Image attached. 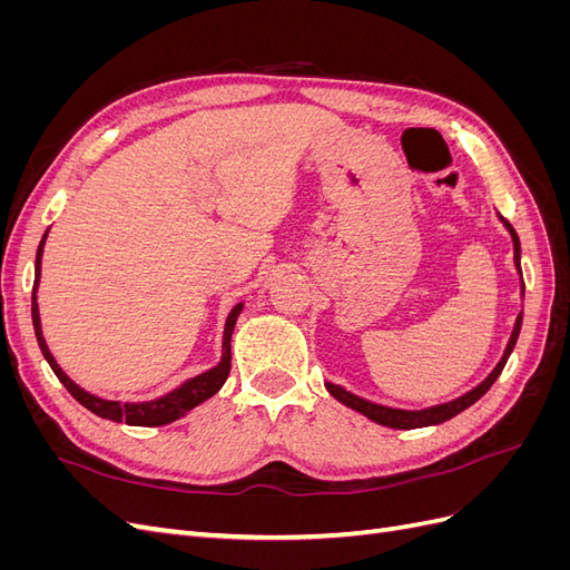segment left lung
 Listing matches in <instances>:
<instances>
[{
    "label": "left lung",
    "mask_w": 570,
    "mask_h": 570,
    "mask_svg": "<svg viewBox=\"0 0 570 570\" xmlns=\"http://www.w3.org/2000/svg\"><path fill=\"white\" fill-rule=\"evenodd\" d=\"M504 220V218H502ZM507 230L511 233V239H513V262H515V268L521 271V243H519V235H515V230L511 228V223L504 220ZM521 292H525V285H521ZM521 323H523V314H519V318H515V325H513V333L509 337V344L504 350V356L499 364L494 366V371L482 381L478 387H473L471 392H465L463 396H459V400L454 402H446V404H438V406H430V409H423V411H404V409H390V406H381V404H373V402H366L361 400V396L342 390L340 385H333V383H325L327 392H331L337 402H342L344 406H350L358 413H364L366 419L381 423V425H387V428H400V430H413V428H425V425H438V423H444L454 419L456 413H461L463 409H469L471 404H475L482 394H485L494 381L499 377V373L504 371L507 366V358L511 356L513 347H515V340H519V333H521Z\"/></svg>",
    "instance_id": "1"
}]
</instances>
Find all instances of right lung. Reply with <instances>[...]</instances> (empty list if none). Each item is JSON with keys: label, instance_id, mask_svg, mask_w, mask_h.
<instances>
[{"label": "right lung", "instance_id": "1", "mask_svg": "<svg viewBox=\"0 0 570 570\" xmlns=\"http://www.w3.org/2000/svg\"><path fill=\"white\" fill-rule=\"evenodd\" d=\"M45 239L47 233L42 235V243L38 247V256H36V285H32V327H36V337L38 344L42 350V356L47 358V364L55 371V375L63 383V387L71 392L76 400L85 406L90 409L92 413H97L99 419H107V421H116V423H128V425H166V423H174L180 416H185L187 411H193L197 404L206 402L209 396H214L223 383L228 381V373H230V337H233V327L235 321L243 312V304H237L233 312L228 314L226 321V331H223V356L218 361V366H214L212 371L199 373L195 377H189L180 387H176L174 392H168L159 400L154 402H140V404H120V402H109V400H101V396H95L90 392H85L82 387H78L71 377H68L61 366L51 356L47 342L42 337V325H40V312H38V283H40V264H42V247H45Z\"/></svg>", "mask_w": 570, "mask_h": 570}]
</instances>
